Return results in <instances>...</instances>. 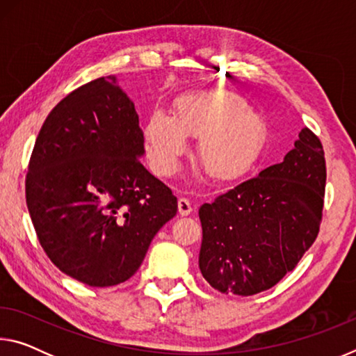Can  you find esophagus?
<instances>
[{
	"label": "esophagus",
	"instance_id": "1",
	"mask_svg": "<svg viewBox=\"0 0 356 356\" xmlns=\"http://www.w3.org/2000/svg\"><path fill=\"white\" fill-rule=\"evenodd\" d=\"M177 209H179V213L182 216H186V215H190L193 212L191 202L186 200V197H180L179 202H177Z\"/></svg>",
	"mask_w": 356,
	"mask_h": 356
}]
</instances>
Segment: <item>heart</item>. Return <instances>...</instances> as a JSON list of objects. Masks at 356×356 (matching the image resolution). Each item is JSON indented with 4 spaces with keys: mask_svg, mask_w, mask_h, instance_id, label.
Masks as SVG:
<instances>
[{
    "mask_svg": "<svg viewBox=\"0 0 356 356\" xmlns=\"http://www.w3.org/2000/svg\"><path fill=\"white\" fill-rule=\"evenodd\" d=\"M186 138H197L196 160L204 172L229 180L256 160L265 140V124L236 92L182 95L174 102V116L155 110L144 125L147 160L155 174L170 177L179 170Z\"/></svg>",
    "mask_w": 356,
    "mask_h": 356,
    "instance_id": "1",
    "label": "heart"
}]
</instances>
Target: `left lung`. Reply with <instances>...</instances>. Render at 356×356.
<instances>
[{"label": "left lung", "instance_id": "8db88e82", "mask_svg": "<svg viewBox=\"0 0 356 356\" xmlns=\"http://www.w3.org/2000/svg\"><path fill=\"white\" fill-rule=\"evenodd\" d=\"M325 184L323 146L306 127L282 163L202 204L200 268L209 284L242 297L278 284L317 238Z\"/></svg>", "mask_w": 356, "mask_h": 356}]
</instances>
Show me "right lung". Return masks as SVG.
Instances as JSON below:
<instances>
[{"instance_id":"obj_1","label":"right lung","mask_w":356,"mask_h":356,"mask_svg":"<svg viewBox=\"0 0 356 356\" xmlns=\"http://www.w3.org/2000/svg\"><path fill=\"white\" fill-rule=\"evenodd\" d=\"M143 154L138 113L116 76L83 84L48 114L25 191L39 243L63 273L92 287L127 281L177 213Z\"/></svg>"}]
</instances>
